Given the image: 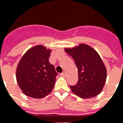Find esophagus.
Returning a JSON list of instances; mask_svg holds the SVG:
<instances>
[{"label": "esophagus", "instance_id": "esophagus-1", "mask_svg": "<svg viewBox=\"0 0 123 123\" xmlns=\"http://www.w3.org/2000/svg\"><path fill=\"white\" fill-rule=\"evenodd\" d=\"M60 76H62V77H65V72H62V74H60Z\"/></svg>", "mask_w": 123, "mask_h": 123}]
</instances>
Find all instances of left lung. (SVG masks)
<instances>
[{
	"label": "left lung",
	"mask_w": 123,
	"mask_h": 123,
	"mask_svg": "<svg viewBox=\"0 0 123 123\" xmlns=\"http://www.w3.org/2000/svg\"><path fill=\"white\" fill-rule=\"evenodd\" d=\"M64 50L74 59L78 71V82L70 86L72 92L83 99L100 94L106 82L107 71L98 52L85 43Z\"/></svg>",
	"instance_id": "8db88e82"
}]
</instances>
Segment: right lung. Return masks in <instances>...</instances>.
Returning <instances> with one entry per match:
<instances>
[{"mask_svg":"<svg viewBox=\"0 0 123 123\" xmlns=\"http://www.w3.org/2000/svg\"><path fill=\"white\" fill-rule=\"evenodd\" d=\"M51 49L42 45L29 49L19 61L16 78L24 94L41 99L49 95L55 86L57 73L49 62Z\"/></svg>","mask_w":123,"mask_h":123,"instance_id":"right-lung-1","label":"right lung"}]
</instances>
